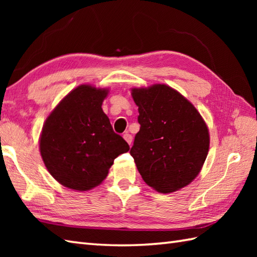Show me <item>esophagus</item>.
<instances>
[{"label":"esophagus","mask_w":257,"mask_h":257,"mask_svg":"<svg viewBox=\"0 0 257 257\" xmlns=\"http://www.w3.org/2000/svg\"><path fill=\"white\" fill-rule=\"evenodd\" d=\"M123 139L127 141V144L130 146L132 145V143H133V136L130 135V134H128V133H125L124 135H123Z\"/></svg>","instance_id":"34e87169"}]
</instances>
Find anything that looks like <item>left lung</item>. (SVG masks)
I'll list each match as a JSON object with an SVG mask.
<instances>
[{
    "instance_id": "1",
    "label": "left lung",
    "mask_w": 257,
    "mask_h": 257,
    "mask_svg": "<svg viewBox=\"0 0 257 257\" xmlns=\"http://www.w3.org/2000/svg\"><path fill=\"white\" fill-rule=\"evenodd\" d=\"M140 130L130 149L144 181L170 193L190 184L200 173L210 135L200 112L187 98L165 84L133 88Z\"/></svg>"
}]
</instances>
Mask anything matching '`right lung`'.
Listing matches in <instances>:
<instances>
[{"mask_svg": "<svg viewBox=\"0 0 257 257\" xmlns=\"http://www.w3.org/2000/svg\"><path fill=\"white\" fill-rule=\"evenodd\" d=\"M107 88L80 85L65 96L43 125L40 151L52 177L66 188L88 191L108 176L129 146L113 133L102 101Z\"/></svg>", "mask_w": 257, "mask_h": 257, "instance_id": "add662e5", "label": "right lung"}]
</instances>
